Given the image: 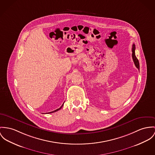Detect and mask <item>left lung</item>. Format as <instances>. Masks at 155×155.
I'll list each match as a JSON object with an SVG mask.
<instances>
[{"mask_svg":"<svg viewBox=\"0 0 155 155\" xmlns=\"http://www.w3.org/2000/svg\"><path fill=\"white\" fill-rule=\"evenodd\" d=\"M135 49H136L135 45L133 44V46H132V58H133L135 66L139 70V69H140L139 62V60H137V57H136V55H135Z\"/></svg>","mask_w":155,"mask_h":155,"instance_id":"left-lung-1","label":"left lung"}]
</instances>
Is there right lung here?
Wrapping results in <instances>:
<instances>
[{
    "instance_id": "obj_1",
    "label": "right lung",
    "mask_w": 155,
    "mask_h": 155,
    "mask_svg": "<svg viewBox=\"0 0 155 155\" xmlns=\"http://www.w3.org/2000/svg\"><path fill=\"white\" fill-rule=\"evenodd\" d=\"M63 104L61 106V107L59 108H58V109H57V110H54V111H51V112H50V113H54V112H56V111H58V110H60V109L63 106Z\"/></svg>"
}]
</instances>
